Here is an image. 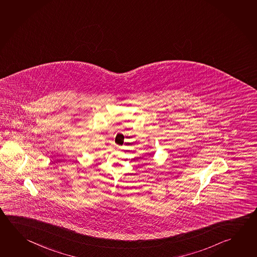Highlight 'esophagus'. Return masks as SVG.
<instances>
[{"label":"esophagus","instance_id":"obj_1","mask_svg":"<svg viewBox=\"0 0 257 257\" xmlns=\"http://www.w3.org/2000/svg\"><path fill=\"white\" fill-rule=\"evenodd\" d=\"M118 149H121V146H117Z\"/></svg>","mask_w":257,"mask_h":257}]
</instances>
